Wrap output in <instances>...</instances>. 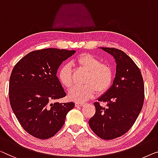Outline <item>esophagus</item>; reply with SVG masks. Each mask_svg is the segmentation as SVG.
<instances>
[{
    "mask_svg": "<svg viewBox=\"0 0 158 158\" xmlns=\"http://www.w3.org/2000/svg\"><path fill=\"white\" fill-rule=\"evenodd\" d=\"M84 103H83V102H76V103H75V106H77V107H78V106H84Z\"/></svg>",
    "mask_w": 158,
    "mask_h": 158,
    "instance_id": "34e87169",
    "label": "esophagus"
}]
</instances>
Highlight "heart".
I'll return each mask as SVG.
<instances>
[{
  "mask_svg": "<svg viewBox=\"0 0 158 158\" xmlns=\"http://www.w3.org/2000/svg\"><path fill=\"white\" fill-rule=\"evenodd\" d=\"M79 67L87 74L84 78V84L77 85L69 92L71 100L81 102L92 98L96 94L103 93L110 87L112 81V70L107 64H102L101 60L90 54L80 55L76 60ZM60 83L66 88H70L73 84L72 68L69 64H64L58 72Z\"/></svg>",
  "mask_w": 158,
  "mask_h": 158,
  "instance_id": "heart-1",
  "label": "heart"
}]
</instances>
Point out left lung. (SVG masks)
Returning a JSON list of instances; mask_svg holds the SVG:
<instances>
[{
    "label": "left lung",
    "instance_id": "left-lung-1",
    "mask_svg": "<svg viewBox=\"0 0 158 158\" xmlns=\"http://www.w3.org/2000/svg\"><path fill=\"white\" fill-rule=\"evenodd\" d=\"M100 48L114 57L116 74L110 87L97 99L106 102V108L94 102L96 112L89 124L100 138L112 139L125 134L136 121L144 102V82L139 68L123 51Z\"/></svg>",
    "mask_w": 158,
    "mask_h": 158
}]
</instances>
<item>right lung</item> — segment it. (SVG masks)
<instances>
[{
    "label": "right lung",
    "instance_id": "add662e5",
    "mask_svg": "<svg viewBox=\"0 0 158 158\" xmlns=\"http://www.w3.org/2000/svg\"><path fill=\"white\" fill-rule=\"evenodd\" d=\"M76 51L45 48L28 53L15 64L9 81L11 108L24 130L36 138L54 136L74 107V102L52 103L66 95L56 77L62 62Z\"/></svg>",
    "mask_w": 158,
    "mask_h": 158
}]
</instances>
